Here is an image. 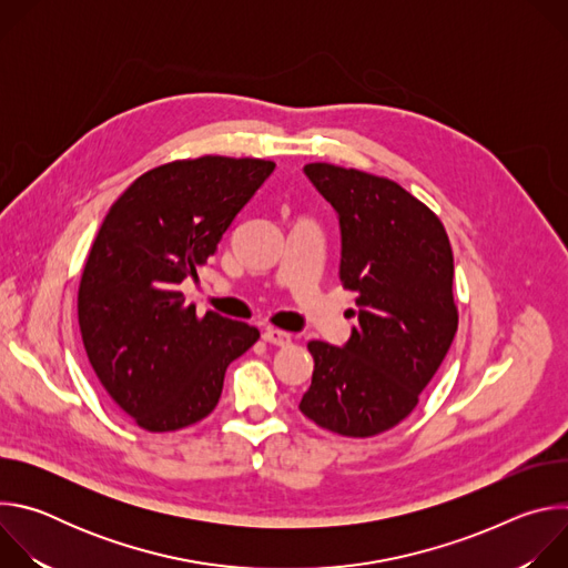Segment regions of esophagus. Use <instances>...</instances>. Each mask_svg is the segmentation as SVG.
<instances>
[{
	"label": "esophagus",
	"instance_id": "1",
	"mask_svg": "<svg viewBox=\"0 0 568 568\" xmlns=\"http://www.w3.org/2000/svg\"><path fill=\"white\" fill-rule=\"evenodd\" d=\"M263 339H265L267 344H274V346H290V342H292V335H290V333H285V331L267 328V331L263 333Z\"/></svg>",
	"mask_w": 568,
	"mask_h": 568
}]
</instances>
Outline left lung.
Returning a JSON list of instances; mask_svg holds the SVG:
<instances>
[{"instance_id": "8db88e82", "label": "left lung", "mask_w": 568, "mask_h": 568, "mask_svg": "<svg viewBox=\"0 0 568 568\" xmlns=\"http://www.w3.org/2000/svg\"><path fill=\"white\" fill-rule=\"evenodd\" d=\"M305 175L339 213V274L359 312L344 348L307 344L314 373L298 409L321 429L371 438L412 416L454 342V254L440 217L399 184L326 161Z\"/></svg>"}]
</instances>
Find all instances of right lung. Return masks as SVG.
I'll use <instances>...</instances> for the list:
<instances>
[{
  "mask_svg": "<svg viewBox=\"0 0 568 568\" xmlns=\"http://www.w3.org/2000/svg\"><path fill=\"white\" fill-rule=\"evenodd\" d=\"M274 166L222 154L169 161L136 178L97 233L78 285V326L99 382L145 432L206 418L226 366L261 337L211 310L200 316L180 283L217 252Z\"/></svg>",
  "mask_w": 568,
  "mask_h": 568,
  "instance_id": "add662e5",
  "label": "right lung"
}]
</instances>
